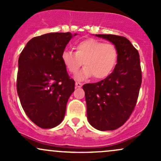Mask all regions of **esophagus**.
<instances>
[{"mask_svg": "<svg viewBox=\"0 0 161 161\" xmlns=\"http://www.w3.org/2000/svg\"><path fill=\"white\" fill-rule=\"evenodd\" d=\"M82 84L81 83V82H75V87L76 88H81L82 87Z\"/></svg>", "mask_w": 161, "mask_h": 161, "instance_id": "esophagus-1", "label": "esophagus"}]
</instances>
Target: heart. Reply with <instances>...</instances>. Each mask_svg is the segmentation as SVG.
<instances>
[{"label":"heart","instance_id":"1","mask_svg":"<svg viewBox=\"0 0 161 161\" xmlns=\"http://www.w3.org/2000/svg\"><path fill=\"white\" fill-rule=\"evenodd\" d=\"M75 53L65 50L61 59L71 74H75L84 65V69L76 78L83 80L93 76L95 79H103L114 69L118 59V50L112 43H103L95 38H87L76 44Z\"/></svg>","mask_w":161,"mask_h":161}]
</instances>
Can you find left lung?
<instances>
[{"instance_id": "obj_1", "label": "left lung", "mask_w": 161, "mask_h": 161, "mask_svg": "<svg viewBox=\"0 0 161 161\" xmlns=\"http://www.w3.org/2000/svg\"><path fill=\"white\" fill-rule=\"evenodd\" d=\"M109 40L118 50L117 64L106 79L82 86L87 118L99 130H114L123 126L136 105L142 83L140 55L126 38L115 35H96Z\"/></svg>"}]
</instances>
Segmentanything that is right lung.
Segmentation results:
<instances>
[{
    "instance_id": "obj_1",
    "label": "right lung",
    "mask_w": 161,
    "mask_h": 161,
    "mask_svg": "<svg viewBox=\"0 0 161 161\" xmlns=\"http://www.w3.org/2000/svg\"><path fill=\"white\" fill-rule=\"evenodd\" d=\"M74 35H76L75 34ZM70 32L48 33L31 38L20 54L17 91L24 111L43 129L58 126L75 90L61 59L72 38Z\"/></svg>"
}]
</instances>
